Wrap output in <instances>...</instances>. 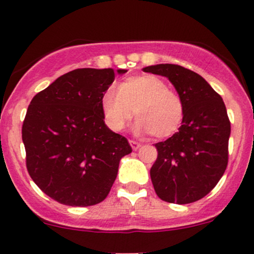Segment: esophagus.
Segmentation results:
<instances>
[{"label":"esophagus","instance_id":"34e87169","mask_svg":"<svg viewBox=\"0 0 254 254\" xmlns=\"http://www.w3.org/2000/svg\"><path fill=\"white\" fill-rule=\"evenodd\" d=\"M129 143H130L131 148H132L133 150H137V149H138L139 147H141V143H139V142L135 141V139H130V141H129Z\"/></svg>","mask_w":254,"mask_h":254}]
</instances>
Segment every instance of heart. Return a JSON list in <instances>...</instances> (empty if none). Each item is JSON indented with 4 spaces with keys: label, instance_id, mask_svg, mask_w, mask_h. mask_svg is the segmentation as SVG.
<instances>
[{
    "label": "heart",
    "instance_id": "1",
    "mask_svg": "<svg viewBox=\"0 0 254 254\" xmlns=\"http://www.w3.org/2000/svg\"><path fill=\"white\" fill-rule=\"evenodd\" d=\"M101 111L105 124L112 131L123 130L136 115V131L166 138L176 133L182 125L184 103L161 78L138 75L119 83L118 90H107L101 99Z\"/></svg>",
    "mask_w": 254,
    "mask_h": 254
}]
</instances>
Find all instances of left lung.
<instances>
[{"label":"left lung","mask_w":254,"mask_h":254,"mask_svg":"<svg viewBox=\"0 0 254 254\" xmlns=\"http://www.w3.org/2000/svg\"><path fill=\"white\" fill-rule=\"evenodd\" d=\"M143 71L162 75L183 99L179 131L155 144L150 168L154 190L168 203L189 204L205 197L228 165L230 122L218 93L197 72L177 64H156Z\"/></svg>","instance_id":"left-lung-1"}]
</instances>
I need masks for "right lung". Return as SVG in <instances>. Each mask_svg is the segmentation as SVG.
<instances>
[{
  "mask_svg": "<svg viewBox=\"0 0 254 254\" xmlns=\"http://www.w3.org/2000/svg\"><path fill=\"white\" fill-rule=\"evenodd\" d=\"M115 77L111 68L75 69L34 95L28 106L22 124L26 167L38 188L58 203L103 202L119 161L132 151L104 122L101 99Z\"/></svg>",
  "mask_w": 254,
  "mask_h": 254,
  "instance_id": "add662e5",
  "label": "right lung"
}]
</instances>
